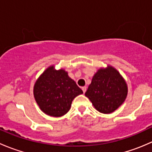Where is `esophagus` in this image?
I'll list each match as a JSON object with an SVG mask.
<instances>
[{
  "instance_id": "1",
  "label": "esophagus",
  "mask_w": 152,
  "mask_h": 152,
  "mask_svg": "<svg viewBox=\"0 0 152 152\" xmlns=\"http://www.w3.org/2000/svg\"><path fill=\"white\" fill-rule=\"evenodd\" d=\"M82 90H83V93H85L86 92V90H87V87H85H85H82Z\"/></svg>"
}]
</instances>
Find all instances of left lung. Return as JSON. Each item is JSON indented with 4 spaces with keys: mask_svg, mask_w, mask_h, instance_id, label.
<instances>
[{
    "mask_svg": "<svg viewBox=\"0 0 152 152\" xmlns=\"http://www.w3.org/2000/svg\"><path fill=\"white\" fill-rule=\"evenodd\" d=\"M127 93L128 87L124 78L115 68L108 65L95 73L85 96L98 111L110 114L124 103Z\"/></svg>",
    "mask_w": 152,
    "mask_h": 152,
    "instance_id": "1",
    "label": "left lung"
}]
</instances>
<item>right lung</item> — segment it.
I'll return each instance as SVG.
<instances>
[{"label":"right lung","mask_w":152,"mask_h":152,"mask_svg":"<svg viewBox=\"0 0 152 152\" xmlns=\"http://www.w3.org/2000/svg\"><path fill=\"white\" fill-rule=\"evenodd\" d=\"M83 91L63 69L48 67L34 86V96L40 110L48 115L61 117L70 110L72 102Z\"/></svg>","instance_id":"right-lung-1"}]
</instances>
